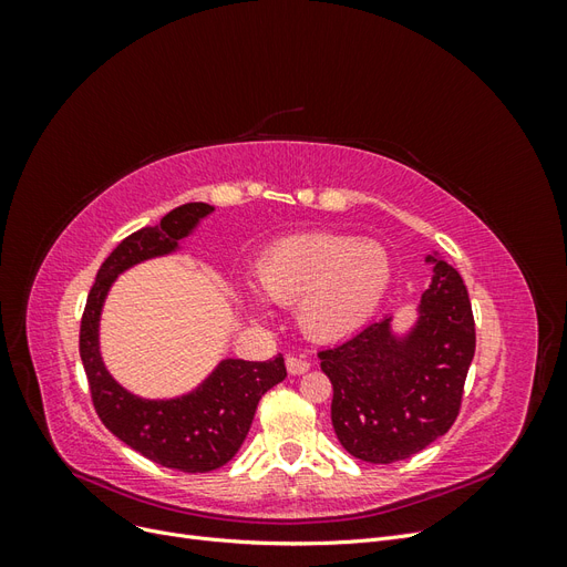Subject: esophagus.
Instances as JSON below:
<instances>
[{
	"instance_id": "1",
	"label": "esophagus",
	"mask_w": 567,
	"mask_h": 567,
	"mask_svg": "<svg viewBox=\"0 0 567 567\" xmlns=\"http://www.w3.org/2000/svg\"><path fill=\"white\" fill-rule=\"evenodd\" d=\"M286 369H288V373L300 375V373H305V371H310V362H305V359H298V357H293V354H288V357H286Z\"/></svg>"
}]
</instances>
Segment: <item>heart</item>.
Here are the masks:
<instances>
[{
  "label": "heart",
  "mask_w": 567,
  "mask_h": 567,
  "mask_svg": "<svg viewBox=\"0 0 567 567\" xmlns=\"http://www.w3.org/2000/svg\"><path fill=\"white\" fill-rule=\"evenodd\" d=\"M260 293L277 305H296L300 329L319 342L359 333L379 312L392 284V260L383 244L346 234H298L274 244L255 265ZM241 290L238 305L262 317L267 305Z\"/></svg>",
  "instance_id": "heart-1"
}]
</instances>
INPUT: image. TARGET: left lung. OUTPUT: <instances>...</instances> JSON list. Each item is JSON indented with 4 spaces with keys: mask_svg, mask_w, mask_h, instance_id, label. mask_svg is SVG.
<instances>
[{
    "mask_svg": "<svg viewBox=\"0 0 567 567\" xmlns=\"http://www.w3.org/2000/svg\"><path fill=\"white\" fill-rule=\"evenodd\" d=\"M433 267L416 317L398 329L394 315L331 350L321 371L333 385V431L354 458L392 463L414 456L450 431L475 354V323L461 274L425 255Z\"/></svg>",
    "mask_w": 567,
    "mask_h": 567,
    "instance_id": "8db88e82",
    "label": "left lung"
}]
</instances>
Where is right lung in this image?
<instances>
[{
  "mask_svg": "<svg viewBox=\"0 0 567 567\" xmlns=\"http://www.w3.org/2000/svg\"><path fill=\"white\" fill-rule=\"evenodd\" d=\"M215 213L208 203H184L161 225L144 227L120 241L99 267L80 326V357L99 419L132 450L161 466L184 473H208L225 466L250 431L257 402L286 379L284 357L269 362L219 359L217 367L188 392L175 398H142L120 385L101 357V312L120 274L175 255Z\"/></svg>",
  "mask_w": 567,
  "mask_h": 567,
  "instance_id": "add662e5",
  "label": "right lung"
}]
</instances>
